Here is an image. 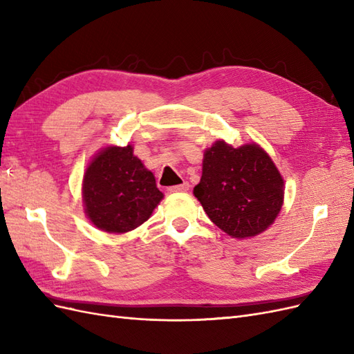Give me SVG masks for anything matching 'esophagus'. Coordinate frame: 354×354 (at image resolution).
I'll return each instance as SVG.
<instances>
[{
  "label": "esophagus",
  "mask_w": 354,
  "mask_h": 354,
  "mask_svg": "<svg viewBox=\"0 0 354 354\" xmlns=\"http://www.w3.org/2000/svg\"><path fill=\"white\" fill-rule=\"evenodd\" d=\"M169 194H183V192H187L189 190V183H185L183 185H177V186H171L169 189Z\"/></svg>",
  "instance_id": "34e87169"
}]
</instances>
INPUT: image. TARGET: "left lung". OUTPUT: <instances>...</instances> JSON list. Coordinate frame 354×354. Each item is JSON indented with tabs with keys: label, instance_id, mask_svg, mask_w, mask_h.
Listing matches in <instances>:
<instances>
[{
	"label": "left lung",
	"instance_id": "left-lung-1",
	"mask_svg": "<svg viewBox=\"0 0 354 354\" xmlns=\"http://www.w3.org/2000/svg\"><path fill=\"white\" fill-rule=\"evenodd\" d=\"M283 194V177L260 145L233 147L217 140L203 152L194 195L229 236L246 239L269 229L281 212Z\"/></svg>",
	"mask_w": 354,
	"mask_h": 354
}]
</instances>
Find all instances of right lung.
Returning a JSON list of instances; mask_svg holds the SVG:
<instances>
[{"label": "right lung", "mask_w": 354, "mask_h": 354, "mask_svg": "<svg viewBox=\"0 0 354 354\" xmlns=\"http://www.w3.org/2000/svg\"><path fill=\"white\" fill-rule=\"evenodd\" d=\"M164 194L133 146H106L93 156L82 178L87 218L108 233H127L152 216Z\"/></svg>", "instance_id": "right-lung-1"}]
</instances>
